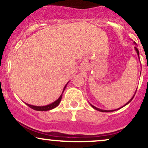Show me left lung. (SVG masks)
I'll list each match as a JSON object with an SVG mask.
<instances>
[{
    "mask_svg": "<svg viewBox=\"0 0 148 148\" xmlns=\"http://www.w3.org/2000/svg\"><path fill=\"white\" fill-rule=\"evenodd\" d=\"M134 45H135L136 46H137L136 43L135 42H134ZM134 49H135L137 55H138V58L140 59V58H139V51H138V49H137V47H134ZM136 90H137V89H136ZM136 90L135 92H134V95H133V97H132L131 98V99L130 100V101H129L128 102H127V103H125V104L123 106L120 107V108H117V109H115V110H103V109H100V108H97V107L94 106H93V105H92L91 103H90V106H91L93 108H95V109L97 110V111H100V112H106V113H107V112H112V111H117V110H119V109H120V108H123V107H124V106H126V105L128 104L129 103L131 102V101H132V100L133 99V98L134 97V96H135V94H136Z\"/></svg>",
    "mask_w": 148,
    "mask_h": 148,
    "instance_id": "left-lung-1",
    "label": "left lung"
}]
</instances>
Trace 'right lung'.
<instances>
[{
	"mask_svg": "<svg viewBox=\"0 0 148 148\" xmlns=\"http://www.w3.org/2000/svg\"><path fill=\"white\" fill-rule=\"evenodd\" d=\"M69 82H67V84L64 86V87L63 88V90H62V94L60 95V96L59 97V98L58 99L56 100L55 101H53V102H52L51 103H50V104H48V105H46V106H34V105H30V104H28V103H26V105H28V106L30 107V108H33V109L35 110V111H50V110L51 109H53V108H55L56 107H57L59 105V103H60V101H61V99H62V93H63V92L64 90V89H65L66 87H67V85L68 84Z\"/></svg>",
	"mask_w": 148,
	"mask_h": 148,
	"instance_id": "1",
	"label": "right lung"
}]
</instances>
